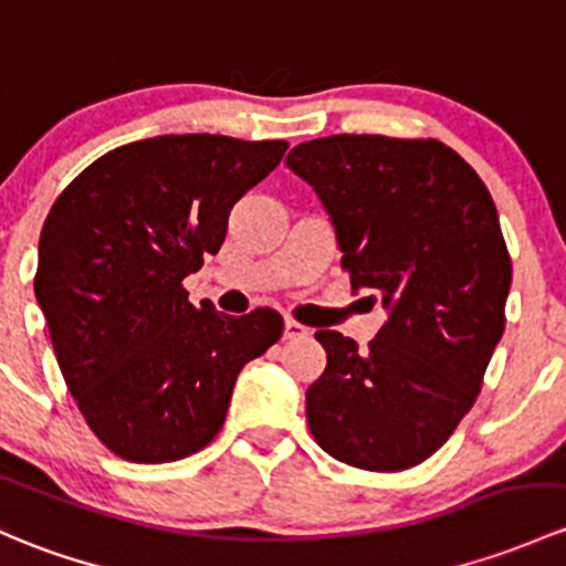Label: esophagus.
Segmentation results:
<instances>
[{
    "label": "esophagus",
    "instance_id": "esophagus-1",
    "mask_svg": "<svg viewBox=\"0 0 566 566\" xmlns=\"http://www.w3.org/2000/svg\"><path fill=\"white\" fill-rule=\"evenodd\" d=\"M308 336V328L306 325H301L298 319H284V338H303Z\"/></svg>",
    "mask_w": 566,
    "mask_h": 566
}]
</instances>
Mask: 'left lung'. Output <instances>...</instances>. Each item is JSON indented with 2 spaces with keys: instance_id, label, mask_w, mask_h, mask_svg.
Returning <instances> with one entry per match:
<instances>
[{
  "instance_id": "1",
  "label": "left lung",
  "mask_w": 566,
  "mask_h": 566,
  "mask_svg": "<svg viewBox=\"0 0 566 566\" xmlns=\"http://www.w3.org/2000/svg\"><path fill=\"white\" fill-rule=\"evenodd\" d=\"M287 168L331 213L353 290L390 312L366 353L314 333L328 366L306 390L308 428L349 467H418L472 409L504 333L513 263L491 192L433 138L331 135L295 146Z\"/></svg>"
}]
</instances>
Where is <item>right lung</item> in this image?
<instances>
[{
	"label": "right lung",
	"mask_w": 566,
	"mask_h": 566,
	"mask_svg": "<svg viewBox=\"0 0 566 566\" xmlns=\"http://www.w3.org/2000/svg\"><path fill=\"white\" fill-rule=\"evenodd\" d=\"M287 140L159 135L118 146L70 181L40 233L34 295L59 368L99 442L135 463L203 450L238 371L282 338L273 308L228 317L189 303L228 217Z\"/></svg>",
	"instance_id": "add662e5"
}]
</instances>
